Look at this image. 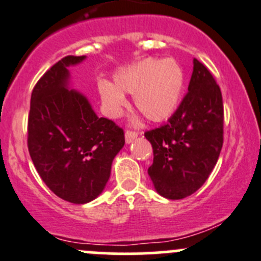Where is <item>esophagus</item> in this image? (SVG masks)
Listing matches in <instances>:
<instances>
[{
    "mask_svg": "<svg viewBox=\"0 0 261 261\" xmlns=\"http://www.w3.org/2000/svg\"><path fill=\"white\" fill-rule=\"evenodd\" d=\"M136 138H138V133H136V131H133V130H126V133H125L126 143H127V144L133 143V141L135 140Z\"/></svg>",
    "mask_w": 261,
    "mask_h": 261,
    "instance_id": "obj_1",
    "label": "esophagus"
}]
</instances>
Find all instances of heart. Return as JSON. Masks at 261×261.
I'll list each match as a JSON object with an SVG mask.
<instances>
[{"label":"heart","mask_w":261,"mask_h":261,"mask_svg":"<svg viewBox=\"0 0 261 261\" xmlns=\"http://www.w3.org/2000/svg\"><path fill=\"white\" fill-rule=\"evenodd\" d=\"M111 83L99 85L100 97L110 115H120L126 106L125 94L134 95L135 107L151 122H162L173 116L181 102L185 72L173 58H146L115 75Z\"/></svg>","instance_id":"heart-1"}]
</instances>
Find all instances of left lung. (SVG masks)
Segmentation results:
<instances>
[{
  "mask_svg": "<svg viewBox=\"0 0 261 261\" xmlns=\"http://www.w3.org/2000/svg\"><path fill=\"white\" fill-rule=\"evenodd\" d=\"M221 88L200 61L194 58L189 92L166 125L144 135L153 148L148 173L156 192L178 200L208 179L223 145Z\"/></svg>",
  "mask_w": 261,
  "mask_h": 261,
  "instance_id": "obj_1",
  "label": "left lung"
}]
</instances>
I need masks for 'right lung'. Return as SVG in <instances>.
I'll return each instance as SVG.
<instances>
[{"label":"right lung","mask_w":261,"mask_h":261,"mask_svg":"<svg viewBox=\"0 0 261 261\" xmlns=\"http://www.w3.org/2000/svg\"><path fill=\"white\" fill-rule=\"evenodd\" d=\"M85 56H66L35 84L28 117V149L40 178L58 198L94 200L125 145L120 126L98 117L82 93L69 89V67Z\"/></svg>","instance_id":"add662e5"}]
</instances>
